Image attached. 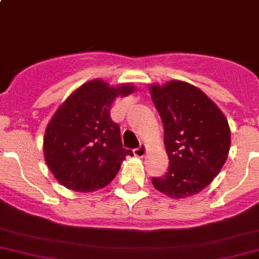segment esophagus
Instances as JSON below:
<instances>
[{
  "label": "esophagus",
  "mask_w": 259,
  "mask_h": 259,
  "mask_svg": "<svg viewBox=\"0 0 259 259\" xmlns=\"http://www.w3.org/2000/svg\"><path fill=\"white\" fill-rule=\"evenodd\" d=\"M133 152H134V154L137 155V157H144L145 152H147V147H145L144 144H140L139 147L135 148V149L133 150Z\"/></svg>",
  "instance_id": "1"
}]
</instances>
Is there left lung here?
<instances>
[{
    "mask_svg": "<svg viewBox=\"0 0 259 259\" xmlns=\"http://www.w3.org/2000/svg\"><path fill=\"white\" fill-rule=\"evenodd\" d=\"M164 127L169 167L153 177L158 191L172 199L192 196L219 175L230 149V129L219 107L197 87L181 81L150 87Z\"/></svg>",
    "mask_w": 259,
    "mask_h": 259,
    "instance_id": "obj_1",
    "label": "left lung"
}]
</instances>
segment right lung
Returning a JSON list of instances; mask_svg holds the SVG:
<instances>
[{
  "instance_id": "1",
  "label": "right lung",
  "mask_w": 259,
  "mask_h": 259,
  "mask_svg": "<svg viewBox=\"0 0 259 259\" xmlns=\"http://www.w3.org/2000/svg\"><path fill=\"white\" fill-rule=\"evenodd\" d=\"M134 90L132 84L110 87L95 79L60 105L44 137L45 162L58 182L77 192H91L114 180L133 152L122 147L120 126L112 121L110 109L117 96Z\"/></svg>"
}]
</instances>
